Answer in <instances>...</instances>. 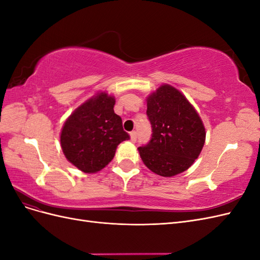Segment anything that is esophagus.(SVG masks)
I'll return each mask as SVG.
<instances>
[{
    "label": "esophagus",
    "mask_w": 260,
    "mask_h": 260,
    "mask_svg": "<svg viewBox=\"0 0 260 260\" xmlns=\"http://www.w3.org/2000/svg\"><path fill=\"white\" fill-rule=\"evenodd\" d=\"M130 138H131L132 142H137V140H138V133H137V131H131L130 132Z\"/></svg>",
    "instance_id": "esophagus-1"
}]
</instances>
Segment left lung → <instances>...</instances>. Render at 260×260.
<instances>
[{
	"instance_id": "8db88e82",
	"label": "left lung",
	"mask_w": 260,
	"mask_h": 260,
	"mask_svg": "<svg viewBox=\"0 0 260 260\" xmlns=\"http://www.w3.org/2000/svg\"><path fill=\"white\" fill-rule=\"evenodd\" d=\"M146 115L152 127L148 143L139 147L145 166L161 177L185 171L205 143V128L182 93L165 84L147 99Z\"/></svg>"
}]
</instances>
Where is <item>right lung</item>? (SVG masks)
I'll return each mask as SVG.
<instances>
[{"mask_svg": "<svg viewBox=\"0 0 260 260\" xmlns=\"http://www.w3.org/2000/svg\"><path fill=\"white\" fill-rule=\"evenodd\" d=\"M115 99L101 93L78 107L66 120L60 144L66 158L86 174L100 171L111 161L118 144L129 140Z\"/></svg>", "mask_w": 260, "mask_h": 260, "instance_id": "1", "label": "right lung"}]
</instances>
